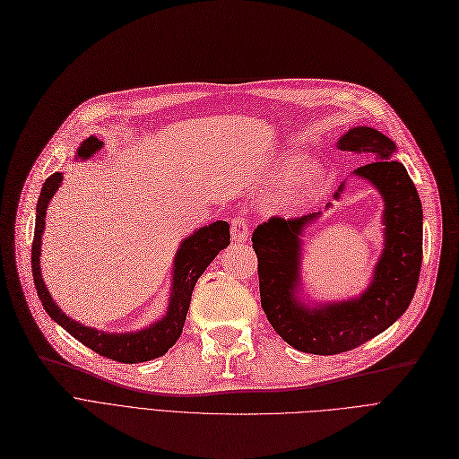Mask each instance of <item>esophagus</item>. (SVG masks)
Returning <instances> with one entry per match:
<instances>
[{"label":"esophagus","instance_id":"obj_1","mask_svg":"<svg viewBox=\"0 0 459 459\" xmlns=\"http://www.w3.org/2000/svg\"><path fill=\"white\" fill-rule=\"evenodd\" d=\"M230 234H232V242L242 244L249 238V225L244 217H236L230 223Z\"/></svg>","mask_w":459,"mask_h":459}]
</instances>
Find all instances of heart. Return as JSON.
<instances>
[{
  "label": "heart",
  "mask_w": 459,
  "mask_h": 459,
  "mask_svg": "<svg viewBox=\"0 0 459 459\" xmlns=\"http://www.w3.org/2000/svg\"><path fill=\"white\" fill-rule=\"evenodd\" d=\"M321 180H323V172L318 169H315V167L302 169L292 178V182L289 184L287 198L292 203L304 201V198H307L311 193H315L318 189V186H321Z\"/></svg>",
  "instance_id": "1"
}]
</instances>
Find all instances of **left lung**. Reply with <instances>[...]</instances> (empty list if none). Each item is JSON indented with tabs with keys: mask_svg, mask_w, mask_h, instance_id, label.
Segmentation results:
<instances>
[{
	"mask_svg": "<svg viewBox=\"0 0 459 459\" xmlns=\"http://www.w3.org/2000/svg\"><path fill=\"white\" fill-rule=\"evenodd\" d=\"M337 150L371 159L354 176L373 184L385 198V249L368 289L351 300L315 307L298 298L304 229L321 212L294 219L270 217L251 238L261 304L270 325L290 347L323 356L360 347L394 325L412 300L422 266V203L405 167L392 159L394 141L362 126L349 129L337 141ZM343 187L333 198H340Z\"/></svg>",
	"mask_w": 459,
	"mask_h": 459,
	"instance_id": "8db88e82",
	"label": "left lung"
}]
</instances>
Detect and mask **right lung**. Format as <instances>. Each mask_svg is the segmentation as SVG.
<instances>
[{"mask_svg":"<svg viewBox=\"0 0 459 459\" xmlns=\"http://www.w3.org/2000/svg\"><path fill=\"white\" fill-rule=\"evenodd\" d=\"M103 148V143L95 136L86 138V141L78 148L76 157L90 159L97 150ZM64 176L62 172H54L47 178V182L41 189V196L37 201V215H35V236L31 244V272L33 281L39 298H41L43 307L50 315V318L67 330L74 340L82 345L90 347L97 354L107 356L110 360L124 362V364H138L148 362L153 358L163 356L182 335L184 323L187 316V309L191 304V294L196 285V279L204 273L210 263L217 256V253L225 249L230 244V227L227 221H215L208 227H201L195 230L191 236L180 244L174 256V268H172V292L167 313L161 321L150 325L138 332L127 333H108L84 326L81 323L73 321L62 309L56 306L50 292L41 275V238L45 230V217L50 198L62 186Z\"/></svg>","mask_w":459,"mask_h":459,"instance_id":"obj_1","label":"right lung"}]
</instances>
